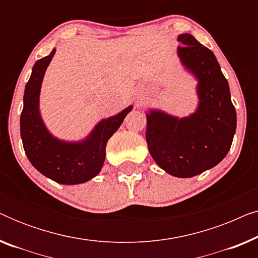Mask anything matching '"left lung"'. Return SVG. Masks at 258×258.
Instances as JSON below:
<instances>
[{"instance_id":"obj_1","label":"left lung","mask_w":258,"mask_h":258,"mask_svg":"<svg viewBox=\"0 0 258 258\" xmlns=\"http://www.w3.org/2000/svg\"><path fill=\"white\" fill-rule=\"evenodd\" d=\"M178 42L179 58L199 79L200 105L195 114L181 119L151 110L146 139L150 155L163 170L186 178L227 156L236 130V110L214 52L190 34L179 35Z\"/></svg>"}]
</instances>
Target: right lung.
<instances>
[{"label": "right lung", "instance_id": "obj_1", "mask_svg": "<svg viewBox=\"0 0 258 258\" xmlns=\"http://www.w3.org/2000/svg\"><path fill=\"white\" fill-rule=\"evenodd\" d=\"M55 51L56 49H52L50 55L38 59L33 67L24 90L21 137L28 160L41 174L61 184H79L100 172L108 140L119 128L132 107L101 121L83 142L68 143L54 139L40 117L38 96L45 69Z\"/></svg>", "mask_w": 258, "mask_h": 258}]
</instances>
